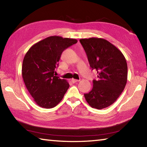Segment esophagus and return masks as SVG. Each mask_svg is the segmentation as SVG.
<instances>
[{
	"instance_id": "34e87169",
	"label": "esophagus",
	"mask_w": 147,
	"mask_h": 147,
	"mask_svg": "<svg viewBox=\"0 0 147 147\" xmlns=\"http://www.w3.org/2000/svg\"><path fill=\"white\" fill-rule=\"evenodd\" d=\"M79 80H76V79H74V78H72L71 79V82L73 83H76V82H78Z\"/></svg>"
}]
</instances>
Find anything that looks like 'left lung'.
Masks as SVG:
<instances>
[{"label":"left lung","instance_id":"8db88e82","mask_svg":"<svg viewBox=\"0 0 147 147\" xmlns=\"http://www.w3.org/2000/svg\"><path fill=\"white\" fill-rule=\"evenodd\" d=\"M80 42L98 77L93 80L91 91L84 96L92 108H107L115 102L125 88L128 76L126 59L116 47L104 39H81Z\"/></svg>","mask_w":147,"mask_h":147}]
</instances>
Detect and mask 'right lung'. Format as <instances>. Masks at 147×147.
I'll use <instances>...</instances> for the list:
<instances>
[{"instance_id": "right-lung-1", "label": "right lung", "mask_w": 147, "mask_h": 147, "mask_svg": "<svg viewBox=\"0 0 147 147\" xmlns=\"http://www.w3.org/2000/svg\"><path fill=\"white\" fill-rule=\"evenodd\" d=\"M76 39L51 36L31 47L24 56L22 75L24 84L39 106L58 105L69 88L67 80L55 76L62 53Z\"/></svg>"}]
</instances>
